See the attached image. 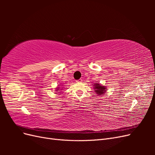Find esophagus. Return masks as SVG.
Listing matches in <instances>:
<instances>
[{
  "instance_id": "34e87169",
  "label": "esophagus",
  "mask_w": 155,
  "mask_h": 155,
  "mask_svg": "<svg viewBox=\"0 0 155 155\" xmlns=\"http://www.w3.org/2000/svg\"><path fill=\"white\" fill-rule=\"evenodd\" d=\"M82 79H78V80H77L76 81V83H82Z\"/></svg>"
}]
</instances>
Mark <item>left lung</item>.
<instances>
[{"label": "left lung", "instance_id": "left-lung-1", "mask_svg": "<svg viewBox=\"0 0 155 155\" xmlns=\"http://www.w3.org/2000/svg\"><path fill=\"white\" fill-rule=\"evenodd\" d=\"M93 86H94L93 87L94 90V92H96V94L97 96H100L101 95H104L107 91V87L105 86L101 85L100 83H95L93 85Z\"/></svg>", "mask_w": 155, "mask_h": 155}]
</instances>
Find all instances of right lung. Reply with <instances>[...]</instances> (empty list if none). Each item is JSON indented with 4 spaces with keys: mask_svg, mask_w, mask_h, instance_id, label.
<instances>
[{
    "mask_svg": "<svg viewBox=\"0 0 155 155\" xmlns=\"http://www.w3.org/2000/svg\"><path fill=\"white\" fill-rule=\"evenodd\" d=\"M61 90H63V88H61L59 87H58L57 88H55V91H56V92H58V93H56V94H60V93H61V91H61ZM58 91H59V93H58Z\"/></svg>",
    "mask_w": 155,
    "mask_h": 155,
    "instance_id": "right-lung-1",
    "label": "right lung"
}]
</instances>
